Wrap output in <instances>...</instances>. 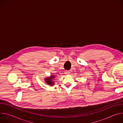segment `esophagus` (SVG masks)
I'll use <instances>...</instances> for the list:
<instances>
[{
	"mask_svg": "<svg viewBox=\"0 0 123 123\" xmlns=\"http://www.w3.org/2000/svg\"><path fill=\"white\" fill-rule=\"evenodd\" d=\"M65 74H66V75H69V74H70V72H68V71H66V72H65Z\"/></svg>",
	"mask_w": 123,
	"mask_h": 123,
	"instance_id": "34e87169",
	"label": "esophagus"
}]
</instances>
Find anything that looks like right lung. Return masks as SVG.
I'll list each match as a JSON object with an SVG mask.
<instances>
[{"mask_svg":"<svg viewBox=\"0 0 123 123\" xmlns=\"http://www.w3.org/2000/svg\"><path fill=\"white\" fill-rule=\"evenodd\" d=\"M55 78V76H54L53 75H51V76H50V77L47 78L45 80V81H46V83H47L48 84H49V85H50V86H52L53 85H54V84H55V83H54V81H52V79Z\"/></svg>","mask_w":123,"mask_h":123,"instance_id":"right-lung-1","label":"right lung"}]
</instances>
